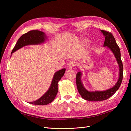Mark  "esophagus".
Returning <instances> with one entry per match:
<instances>
[{"mask_svg": "<svg viewBox=\"0 0 131 131\" xmlns=\"http://www.w3.org/2000/svg\"><path fill=\"white\" fill-rule=\"evenodd\" d=\"M74 66H75L74 62L73 61H71L68 63L67 67H68V69H72Z\"/></svg>", "mask_w": 131, "mask_h": 131, "instance_id": "obj_1", "label": "esophagus"}]
</instances>
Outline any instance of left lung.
<instances>
[{
    "instance_id": "1",
    "label": "left lung",
    "mask_w": 131,
    "mask_h": 131,
    "mask_svg": "<svg viewBox=\"0 0 131 131\" xmlns=\"http://www.w3.org/2000/svg\"><path fill=\"white\" fill-rule=\"evenodd\" d=\"M101 32L105 37L104 47H106L111 50L114 53L116 59V61L118 64L119 72V78L114 86L108 90L104 91H89L84 88L81 80L82 72H78L76 77V82L78 90L81 97L84 99L91 101H99L106 100L109 98L118 90L122 83L123 75V66L121 58L120 49L116 43L115 38L113 34L109 32L104 30H100Z\"/></svg>"
}]
</instances>
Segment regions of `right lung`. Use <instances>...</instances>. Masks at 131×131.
<instances>
[{"instance_id":"right-lung-1","label":"right lung","mask_w":131,"mask_h":131,"mask_svg":"<svg viewBox=\"0 0 131 131\" xmlns=\"http://www.w3.org/2000/svg\"><path fill=\"white\" fill-rule=\"evenodd\" d=\"M47 36L44 32L38 30L30 31L19 38L12 53L25 46L42 43L45 42ZM65 71V68H63L54 73L51 85L48 91L39 99L29 103L35 105H47L53 101L58 92V83L64 76Z\"/></svg>"}]
</instances>
